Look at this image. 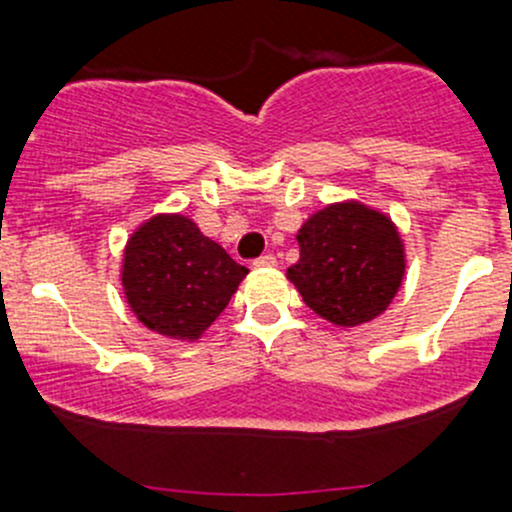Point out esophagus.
Masks as SVG:
<instances>
[{
  "instance_id": "obj_1",
  "label": "esophagus",
  "mask_w": 512,
  "mask_h": 512,
  "mask_svg": "<svg viewBox=\"0 0 512 512\" xmlns=\"http://www.w3.org/2000/svg\"><path fill=\"white\" fill-rule=\"evenodd\" d=\"M277 265V257L272 255V252H265V255H260L255 260V267H275Z\"/></svg>"
}]
</instances>
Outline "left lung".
I'll return each instance as SVG.
<instances>
[{"label":"left lung","instance_id":"left-lung-1","mask_svg":"<svg viewBox=\"0 0 512 512\" xmlns=\"http://www.w3.org/2000/svg\"><path fill=\"white\" fill-rule=\"evenodd\" d=\"M297 242L289 282L309 309L337 327L371 322L399 292L404 242L386 215L366 205H327L299 227Z\"/></svg>","mask_w":512,"mask_h":512}]
</instances>
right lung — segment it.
<instances>
[{
    "label": "right lung",
    "instance_id": "1",
    "mask_svg": "<svg viewBox=\"0 0 512 512\" xmlns=\"http://www.w3.org/2000/svg\"><path fill=\"white\" fill-rule=\"evenodd\" d=\"M247 267L185 215H156L131 235L123 289L136 317L170 339H198L235 294Z\"/></svg>",
    "mask_w": 512,
    "mask_h": 512
}]
</instances>
